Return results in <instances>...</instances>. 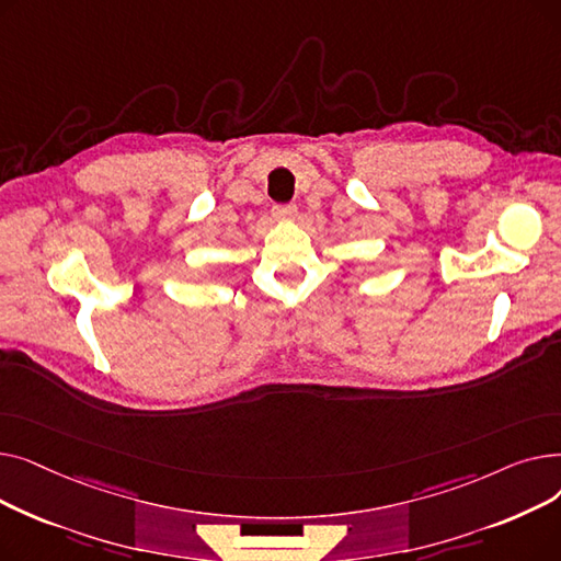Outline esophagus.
Wrapping results in <instances>:
<instances>
[{"label": "esophagus", "mask_w": 561, "mask_h": 561, "mask_svg": "<svg viewBox=\"0 0 561 561\" xmlns=\"http://www.w3.org/2000/svg\"><path fill=\"white\" fill-rule=\"evenodd\" d=\"M298 214V206L296 204H275L273 206V216L279 220H288Z\"/></svg>", "instance_id": "1"}]
</instances>
